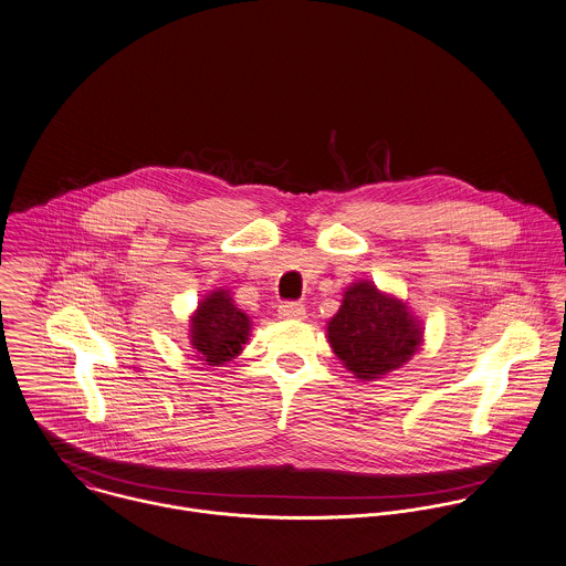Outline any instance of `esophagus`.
Returning <instances> with one entry per match:
<instances>
[{
    "label": "esophagus",
    "instance_id": "1",
    "mask_svg": "<svg viewBox=\"0 0 566 566\" xmlns=\"http://www.w3.org/2000/svg\"><path fill=\"white\" fill-rule=\"evenodd\" d=\"M279 316L285 321H303L305 307L301 303H283V305H279Z\"/></svg>",
    "mask_w": 566,
    "mask_h": 566
}]
</instances>
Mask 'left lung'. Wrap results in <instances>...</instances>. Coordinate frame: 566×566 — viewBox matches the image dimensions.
Segmentation results:
<instances>
[{"label":"left lung","mask_w":566,"mask_h":566,"mask_svg":"<svg viewBox=\"0 0 566 566\" xmlns=\"http://www.w3.org/2000/svg\"><path fill=\"white\" fill-rule=\"evenodd\" d=\"M327 338L340 363L363 381L406 365L423 343V327L399 298L371 281L352 283L338 314L327 323Z\"/></svg>","instance_id":"obj_1"}]
</instances>
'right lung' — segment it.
I'll return each mask as SVG.
<instances>
[{"label":"right lung","mask_w":566,"mask_h":566,"mask_svg":"<svg viewBox=\"0 0 566 566\" xmlns=\"http://www.w3.org/2000/svg\"><path fill=\"white\" fill-rule=\"evenodd\" d=\"M250 318L234 303L228 290L206 294L190 316V345L199 360L210 367L230 363L241 354L250 336Z\"/></svg>","instance_id":"1"}]
</instances>
